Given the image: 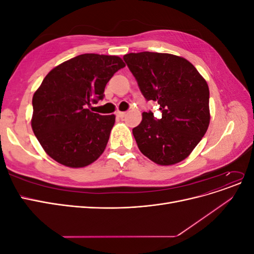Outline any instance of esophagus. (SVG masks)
<instances>
[{"label":"esophagus","instance_id":"1","mask_svg":"<svg viewBox=\"0 0 254 254\" xmlns=\"http://www.w3.org/2000/svg\"><path fill=\"white\" fill-rule=\"evenodd\" d=\"M115 114H117V117H118V118L123 119V118H124L125 115H126V112H123V111H117V113H115Z\"/></svg>","mask_w":254,"mask_h":254}]
</instances>
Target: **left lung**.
<instances>
[{
	"label": "left lung",
	"mask_w": 254,
	"mask_h": 254,
	"mask_svg": "<svg viewBox=\"0 0 254 254\" xmlns=\"http://www.w3.org/2000/svg\"><path fill=\"white\" fill-rule=\"evenodd\" d=\"M144 97L157 102L162 118L143 112L132 129L140 151L159 165L187 159L210 124L209 86L189 60L166 53L141 52L124 56Z\"/></svg>",
	"instance_id": "8db88e82"
}]
</instances>
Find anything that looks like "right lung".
Returning a JSON list of instances; mask_svg holds the SVG:
<instances>
[{
  "instance_id": "right-lung-1",
  "label": "right lung",
  "mask_w": 254,
  "mask_h": 254,
  "mask_svg": "<svg viewBox=\"0 0 254 254\" xmlns=\"http://www.w3.org/2000/svg\"><path fill=\"white\" fill-rule=\"evenodd\" d=\"M125 64L118 56L82 54L57 65L33 96L32 128L56 162L79 168L93 163L108 143L115 115L91 112L107 82Z\"/></svg>"
}]
</instances>
